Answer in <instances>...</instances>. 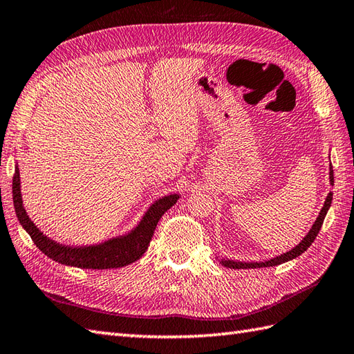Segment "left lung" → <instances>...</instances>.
<instances>
[{
    "mask_svg": "<svg viewBox=\"0 0 354 354\" xmlns=\"http://www.w3.org/2000/svg\"><path fill=\"white\" fill-rule=\"evenodd\" d=\"M328 179H330V185H333L335 184V178H333V165H332V162H330V169H328ZM332 201H333V193L330 192L327 194L326 201H324V205H322L321 212H319V214L317 217V221H315V223L312 225V228L304 236V239L301 240V242H299L297 246H293L290 251L283 252L280 255H277V257H272V259L265 260V261H240V260H230V259H225V257L223 259L217 257V259H219L221 265L227 266V268H232V269H255V268L277 266V265H281V263H286V261L299 257V255H301L307 250V248H309L313 243V240L317 239L318 232H319V230L322 227V222H324V219H326V214L328 212V208H330V205H332Z\"/></svg>",
    "mask_w": 354,
    "mask_h": 354,
    "instance_id": "1",
    "label": "left lung"
}]
</instances>
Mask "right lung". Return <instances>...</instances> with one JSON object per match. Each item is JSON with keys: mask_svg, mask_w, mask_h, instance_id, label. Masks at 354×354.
I'll use <instances>...</instances> for the list:
<instances>
[{"mask_svg": "<svg viewBox=\"0 0 354 354\" xmlns=\"http://www.w3.org/2000/svg\"><path fill=\"white\" fill-rule=\"evenodd\" d=\"M12 193L15 213H17L21 227L28 232L35 245L51 260L65 266H76L82 269H117L141 259V255L147 250L150 240H152L158 221L181 198L179 193H171L156 199L146 209L140 222L131 231L124 232L122 236L108 239L95 245L70 246L59 243L56 240L45 236L27 216L24 204H22L19 169L17 164H15Z\"/></svg>", "mask_w": 354, "mask_h": 354, "instance_id": "right-lung-1", "label": "right lung"}]
</instances>
